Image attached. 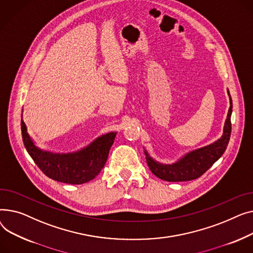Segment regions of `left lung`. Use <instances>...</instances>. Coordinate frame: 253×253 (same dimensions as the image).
I'll return each mask as SVG.
<instances>
[{
  "label": "left lung",
  "instance_id": "left-lung-1",
  "mask_svg": "<svg viewBox=\"0 0 253 253\" xmlns=\"http://www.w3.org/2000/svg\"><path fill=\"white\" fill-rule=\"evenodd\" d=\"M230 98V108L224 126L222 136L215 142L201 147L199 149L190 151L171 165H165L153 159L147 150H144L147 165L150 170L159 179L167 182H187L195 180L201 176L213 163L219 159L227 149L231 137V115H232V98Z\"/></svg>",
  "mask_w": 253,
  "mask_h": 253
}]
</instances>
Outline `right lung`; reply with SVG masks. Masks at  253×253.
<instances>
[{
    "label": "right lung",
    "mask_w": 253,
    "mask_h": 253,
    "mask_svg": "<svg viewBox=\"0 0 253 253\" xmlns=\"http://www.w3.org/2000/svg\"><path fill=\"white\" fill-rule=\"evenodd\" d=\"M21 132L26 151L40 169L54 181L71 185L87 183L100 173L117 133L111 131L102 135L76 152L53 153L41 149L35 144L28 135L23 120H21Z\"/></svg>",
    "instance_id": "add662e5"
}]
</instances>
